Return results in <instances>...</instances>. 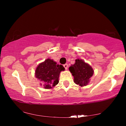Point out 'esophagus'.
<instances>
[{"mask_svg": "<svg viewBox=\"0 0 126 126\" xmlns=\"http://www.w3.org/2000/svg\"><path fill=\"white\" fill-rule=\"evenodd\" d=\"M63 67H64L65 69H68V65L67 63H65V64L63 65Z\"/></svg>", "mask_w": 126, "mask_h": 126, "instance_id": "1", "label": "esophagus"}]
</instances>
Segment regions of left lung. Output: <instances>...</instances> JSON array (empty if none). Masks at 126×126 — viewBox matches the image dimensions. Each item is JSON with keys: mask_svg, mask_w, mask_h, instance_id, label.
I'll use <instances>...</instances> for the list:
<instances>
[{"mask_svg": "<svg viewBox=\"0 0 126 126\" xmlns=\"http://www.w3.org/2000/svg\"><path fill=\"white\" fill-rule=\"evenodd\" d=\"M75 61V64L69 68L74 77V82L81 87L87 85L90 81V78L94 75V69L83 60L77 59Z\"/></svg>", "mask_w": 126, "mask_h": 126, "instance_id": "left-lung-1", "label": "left lung"}]
</instances>
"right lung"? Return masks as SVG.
Returning <instances> with one entry per match:
<instances>
[{
	"label": "right lung",
	"mask_w": 126,
	"mask_h": 126,
	"mask_svg": "<svg viewBox=\"0 0 126 126\" xmlns=\"http://www.w3.org/2000/svg\"><path fill=\"white\" fill-rule=\"evenodd\" d=\"M64 70L63 65L57 64L53 60L47 58L38 65L35 75L44 84V88L51 89L58 84L60 72ZM40 84L42 85V84Z\"/></svg>",
	"instance_id": "1"
}]
</instances>
